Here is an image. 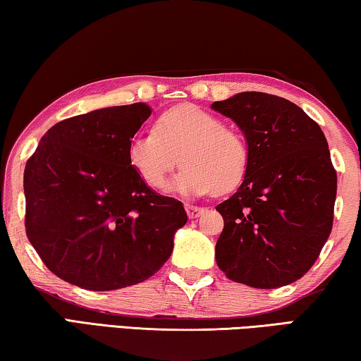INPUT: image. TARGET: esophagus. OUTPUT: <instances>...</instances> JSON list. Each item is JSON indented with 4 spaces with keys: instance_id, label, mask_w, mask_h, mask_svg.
Returning <instances> with one entry per match:
<instances>
[{
    "instance_id": "34e87169",
    "label": "esophagus",
    "mask_w": 361,
    "mask_h": 361,
    "mask_svg": "<svg viewBox=\"0 0 361 361\" xmlns=\"http://www.w3.org/2000/svg\"><path fill=\"white\" fill-rule=\"evenodd\" d=\"M186 213L189 218H199L200 215L204 213V209H200V207H195V205H191V204H186Z\"/></svg>"
}]
</instances>
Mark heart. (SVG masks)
I'll list each match as a JSON object with an SVG mask.
<instances>
[{
  "label": "heart",
  "mask_w": 361,
  "mask_h": 361,
  "mask_svg": "<svg viewBox=\"0 0 361 361\" xmlns=\"http://www.w3.org/2000/svg\"><path fill=\"white\" fill-rule=\"evenodd\" d=\"M129 159L146 185L162 189L180 161L172 188L189 195L234 191L245 178L250 151L240 132L197 106H178L159 116L154 130L140 132Z\"/></svg>",
  "instance_id": "b5f03b06"
}]
</instances>
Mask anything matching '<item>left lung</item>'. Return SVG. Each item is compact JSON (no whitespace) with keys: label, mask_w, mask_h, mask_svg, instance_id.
<instances>
[{"label":"left lung","mask_w":361,"mask_h":361,"mask_svg":"<svg viewBox=\"0 0 361 361\" xmlns=\"http://www.w3.org/2000/svg\"><path fill=\"white\" fill-rule=\"evenodd\" d=\"M245 133L250 166L240 188L216 205L215 247L226 277L253 288L301 279L333 228L338 175L320 126L282 97L242 92L212 103Z\"/></svg>","instance_id":"left-lung-1"}]
</instances>
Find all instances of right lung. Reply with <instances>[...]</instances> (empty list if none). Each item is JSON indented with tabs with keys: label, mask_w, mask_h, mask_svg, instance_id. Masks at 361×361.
I'll use <instances>...</instances> for the list:
<instances>
[{
	"label": "right lung",
	"mask_w": 361,
	"mask_h": 361,
	"mask_svg": "<svg viewBox=\"0 0 361 361\" xmlns=\"http://www.w3.org/2000/svg\"><path fill=\"white\" fill-rule=\"evenodd\" d=\"M149 116L148 105L133 103L60 121L27 161V237L65 282L124 288L154 276L172 255L186 212L146 186L129 159Z\"/></svg>",
	"instance_id": "add662e5"
}]
</instances>
